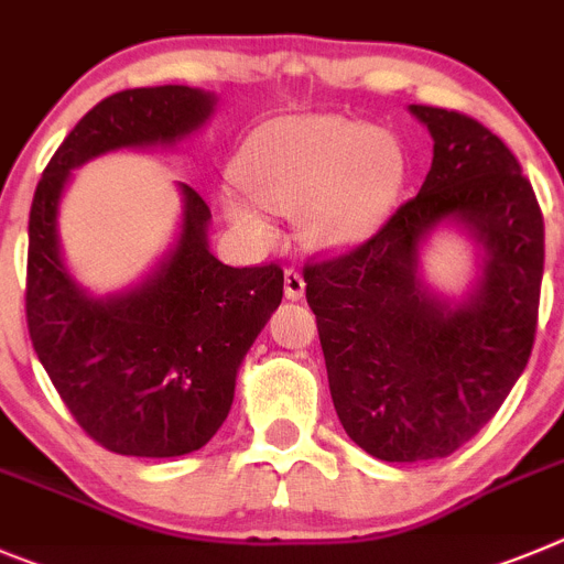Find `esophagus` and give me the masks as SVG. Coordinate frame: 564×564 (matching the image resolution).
I'll return each instance as SVG.
<instances>
[{
	"mask_svg": "<svg viewBox=\"0 0 564 564\" xmlns=\"http://www.w3.org/2000/svg\"><path fill=\"white\" fill-rule=\"evenodd\" d=\"M303 292H306V281H303L301 272L289 267V270L283 272V294H286L289 301H301Z\"/></svg>",
	"mask_w": 564,
	"mask_h": 564,
	"instance_id": "obj_1",
	"label": "esophagus"
}]
</instances>
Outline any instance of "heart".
I'll return each mask as SVG.
<instances>
[{"label": "heart", "mask_w": 564, "mask_h": 564, "mask_svg": "<svg viewBox=\"0 0 564 564\" xmlns=\"http://www.w3.org/2000/svg\"><path fill=\"white\" fill-rule=\"evenodd\" d=\"M232 176L246 194H225V210L247 236H275L270 207L297 213L306 247L339 252L388 219L408 180V156L390 131L334 115H289L245 137Z\"/></svg>", "instance_id": "obj_1"}]
</instances>
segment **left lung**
<instances>
[{
	"label": "left lung",
	"instance_id": "left-lung-1",
	"mask_svg": "<svg viewBox=\"0 0 564 564\" xmlns=\"http://www.w3.org/2000/svg\"><path fill=\"white\" fill-rule=\"evenodd\" d=\"M433 134L419 196L368 241L303 270L328 388L345 433L388 464L453 455L525 370L540 312L545 225L509 145L469 115L410 106ZM455 220L481 241L469 302H438L417 275L420 241Z\"/></svg>",
	"mask_w": 564,
	"mask_h": 564
}]
</instances>
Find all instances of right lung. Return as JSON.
<instances>
[{
	"instance_id": "obj_1",
	"label": "right lung",
	"mask_w": 564,
	"mask_h": 564,
	"mask_svg": "<svg viewBox=\"0 0 564 564\" xmlns=\"http://www.w3.org/2000/svg\"><path fill=\"white\" fill-rule=\"evenodd\" d=\"M213 104L210 93L176 84L109 95L69 131L35 187L28 332L61 402L109 453L202 449L230 413L238 365L281 306L278 263L227 267L207 250L210 207L191 185H180V241L143 286L89 297L61 258L55 216L69 171L106 151L174 145L210 118Z\"/></svg>"
}]
</instances>
